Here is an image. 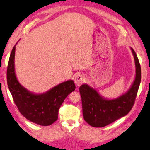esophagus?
<instances>
[{"mask_svg": "<svg viewBox=\"0 0 150 150\" xmlns=\"http://www.w3.org/2000/svg\"><path fill=\"white\" fill-rule=\"evenodd\" d=\"M85 80V76L83 74H78L76 75L75 78H74V82L75 83L77 86H80L82 85Z\"/></svg>", "mask_w": 150, "mask_h": 150, "instance_id": "1", "label": "esophagus"}]
</instances>
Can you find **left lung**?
<instances>
[{
    "instance_id": "1",
    "label": "left lung",
    "mask_w": 150,
    "mask_h": 150,
    "mask_svg": "<svg viewBox=\"0 0 150 150\" xmlns=\"http://www.w3.org/2000/svg\"><path fill=\"white\" fill-rule=\"evenodd\" d=\"M132 52L136 64V78L127 93L115 99L102 98L87 84L80 87L83 119L93 127H103L125 116L132 109L141 81V67L135 51Z\"/></svg>"
}]
</instances>
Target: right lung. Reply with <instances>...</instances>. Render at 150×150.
Returning <instances> with one entry per match:
<instances>
[{"mask_svg": "<svg viewBox=\"0 0 150 150\" xmlns=\"http://www.w3.org/2000/svg\"><path fill=\"white\" fill-rule=\"evenodd\" d=\"M16 45L13 47L7 67V83L18 110L28 120L41 126L52 125L58 119V112L65 98L76 86L68 80L42 94L30 92L21 86L14 72Z\"/></svg>", "mask_w": 150, "mask_h": 150, "instance_id": "obj_1", "label": "right lung"}]
</instances>
